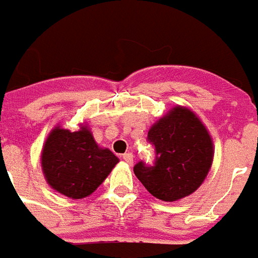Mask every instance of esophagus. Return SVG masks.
Instances as JSON below:
<instances>
[{"instance_id":"obj_1","label":"esophagus","mask_w":258,"mask_h":258,"mask_svg":"<svg viewBox=\"0 0 258 258\" xmlns=\"http://www.w3.org/2000/svg\"><path fill=\"white\" fill-rule=\"evenodd\" d=\"M123 160L125 161V163L133 164V163H134V154H133V153H124L123 154Z\"/></svg>"}]
</instances>
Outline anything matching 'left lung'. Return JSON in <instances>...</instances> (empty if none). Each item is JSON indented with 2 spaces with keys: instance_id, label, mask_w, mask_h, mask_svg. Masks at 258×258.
<instances>
[{
  "instance_id": "1",
  "label": "left lung",
  "mask_w": 258,
  "mask_h": 258,
  "mask_svg": "<svg viewBox=\"0 0 258 258\" xmlns=\"http://www.w3.org/2000/svg\"><path fill=\"white\" fill-rule=\"evenodd\" d=\"M149 142L156 148L152 167L142 161L135 176L153 197L173 202L201 186L213 163V141L201 119L186 106H173L150 127Z\"/></svg>"
}]
</instances>
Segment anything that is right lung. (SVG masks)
<instances>
[{
    "instance_id": "1",
    "label": "right lung",
    "mask_w": 258,
    "mask_h": 258,
    "mask_svg": "<svg viewBox=\"0 0 258 258\" xmlns=\"http://www.w3.org/2000/svg\"><path fill=\"white\" fill-rule=\"evenodd\" d=\"M119 163L108 148L95 142L85 123L78 131L57 124L47 135L41 153V167L47 184L72 200L89 197L100 187Z\"/></svg>"
}]
</instances>
